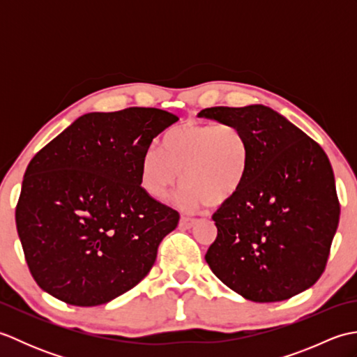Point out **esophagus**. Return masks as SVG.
<instances>
[{
	"instance_id": "esophagus-1",
	"label": "esophagus",
	"mask_w": 357,
	"mask_h": 357,
	"mask_svg": "<svg viewBox=\"0 0 357 357\" xmlns=\"http://www.w3.org/2000/svg\"><path fill=\"white\" fill-rule=\"evenodd\" d=\"M196 219L195 218H188V216H181L179 219V225L184 227V229H192V227L195 225Z\"/></svg>"
}]
</instances>
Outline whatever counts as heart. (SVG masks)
I'll return each instance as SVG.
<instances>
[{
	"instance_id": "obj_1",
	"label": "heart",
	"mask_w": 357,
	"mask_h": 357,
	"mask_svg": "<svg viewBox=\"0 0 357 357\" xmlns=\"http://www.w3.org/2000/svg\"><path fill=\"white\" fill-rule=\"evenodd\" d=\"M250 167V142L234 124L187 123L165 133L162 153L147 150L141 159L142 190L164 199L179 183L178 207L198 210L229 202L244 185Z\"/></svg>"
}]
</instances>
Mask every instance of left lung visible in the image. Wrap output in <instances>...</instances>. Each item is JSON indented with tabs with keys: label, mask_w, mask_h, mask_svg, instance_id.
<instances>
[{
	"label": "left lung",
	"mask_w": 357,
	"mask_h": 357,
	"mask_svg": "<svg viewBox=\"0 0 357 357\" xmlns=\"http://www.w3.org/2000/svg\"><path fill=\"white\" fill-rule=\"evenodd\" d=\"M201 118L238 126L250 142L244 185L211 219L206 261L233 291L279 302L316 284L328 261L340 206L322 147L270 107H210Z\"/></svg>",
	"instance_id": "left-lung-1"
}]
</instances>
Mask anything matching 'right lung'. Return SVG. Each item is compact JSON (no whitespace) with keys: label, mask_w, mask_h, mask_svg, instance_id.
<instances>
[{"label":"right lung","mask_w":357,"mask_h":357,"mask_svg":"<svg viewBox=\"0 0 357 357\" xmlns=\"http://www.w3.org/2000/svg\"><path fill=\"white\" fill-rule=\"evenodd\" d=\"M178 119L150 107L87 113L32 158L15 221L44 291L95 307L147 276L179 213L142 190L141 159Z\"/></svg>","instance_id":"obj_1"}]
</instances>
